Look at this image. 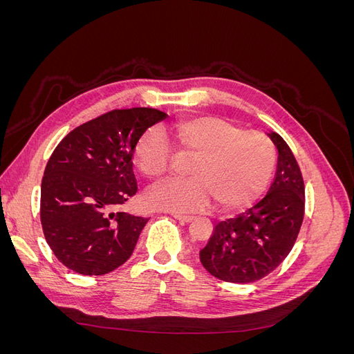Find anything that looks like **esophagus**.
Segmentation results:
<instances>
[{"label": "esophagus", "mask_w": 354, "mask_h": 354, "mask_svg": "<svg viewBox=\"0 0 354 354\" xmlns=\"http://www.w3.org/2000/svg\"><path fill=\"white\" fill-rule=\"evenodd\" d=\"M173 217L176 220H178L180 223H190L192 220H194V217L192 216H181V214H173Z\"/></svg>", "instance_id": "34e87169"}]
</instances>
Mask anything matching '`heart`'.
I'll list each match as a JSON object with an SVG mask.
<instances>
[{
	"mask_svg": "<svg viewBox=\"0 0 354 354\" xmlns=\"http://www.w3.org/2000/svg\"><path fill=\"white\" fill-rule=\"evenodd\" d=\"M171 140L181 155H194L190 177L169 180L153 190L149 202L174 212H196L211 205L236 211L259 199L269 186L276 167L270 138L259 131L216 116L178 122ZM171 149L158 133L145 131L134 146V164L149 181H160L169 168Z\"/></svg>",
	"mask_w": 354,
	"mask_h": 354,
	"instance_id": "heart-1",
	"label": "heart"
}]
</instances>
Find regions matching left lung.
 <instances>
[{
	"label": "left lung",
	"mask_w": 354,
	"mask_h": 354,
	"mask_svg": "<svg viewBox=\"0 0 354 354\" xmlns=\"http://www.w3.org/2000/svg\"><path fill=\"white\" fill-rule=\"evenodd\" d=\"M277 168L267 195L239 216L220 221L205 248L202 266L220 281L251 283L273 272L291 252L304 218V181L283 138L270 133Z\"/></svg>",
	"instance_id": "obj_1"
}]
</instances>
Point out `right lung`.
I'll return each mask as SVG.
<instances>
[{
	"mask_svg": "<svg viewBox=\"0 0 354 354\" xmlns=\"http://www.w3.org/2000/svg\"><path fill=\"white\" fill-rule=\"evenodd\" d=\"M167 113L115 109L72 130L51 153L41 183V226L57 260L85 276L130 259L149 218L112 212L137 194L136 142Z\"/></svg>",
	"mask_w": 354,
	"mask_h": 354,
	"instance_id": "1",
	"label": "right lung"
}]
</instances>
